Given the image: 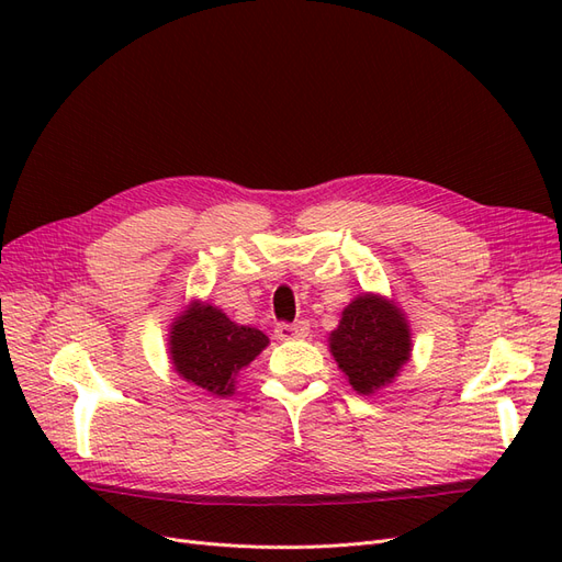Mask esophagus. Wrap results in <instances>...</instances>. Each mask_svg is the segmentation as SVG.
<instances>
[{
    "label": "esophagus",
    "instance_id": "1",
    "mask_svg": "<svg viewBox=\"0 0 562 562\" xmlns=\"http://www.w3.org/2000/svg\"><path fill=\"white\" fill-rule=\"evenodd\" d=\"M277 333V339H281V342H288V339H302L310 335V326L304 321H297V323H279V326L274 328Z\"/></svg>",
    "mask_w": 562,
    "mask_h": 562
}]
</instances>
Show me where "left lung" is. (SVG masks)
Segmentation results:
<instances>
[{
  "label": "left lung",
  "instance_id": "left-lung-1",
  "mask_svg": "<svg viewBox=\"0 0 562 562\" xmlns=\"http://www.w3.org/2000/svg\"><path fill=\"white\" fill-rule=\"evenodd\" d=\"M328 342L337 368L363 396L394 382L413 351L405 314L391 300L372 293L347 304Z\"/></svg>",
  "mask_w": 562,
  "mask_h": 562
}]
</instances>
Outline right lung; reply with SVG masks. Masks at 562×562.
Returning a JSON list of instances; mask_svg holds the SVG:
<instances>
[{
	"label": "right lung",
	"instance_id": "obj_1",
	"mask_svg": "<svg viewBox=\"0 0 562 562\" xmlns=\"http://www.w3.org/2000/svg\"><path fill=\"white\" fill-rule=\"evenodd\" d=\"M269 339L262 330L239 326L209 302H192L171 326L168 351L178 375L211 396H232L236 375Z\"/></svg>",
	"mask_w": 562,
	"mask_h": 562
}]
</instances>
